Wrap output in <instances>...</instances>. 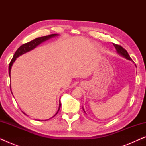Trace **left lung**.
<instances>
[{
  "label": "left lung",
  "mask_w": 146,
  "mask_h": 146,
  "mask_svg": "<svg viewBox=\"0 0 146 146\" xmlns=\"http://www.w3.org/2000/svg\"><path fill=\"white\" fill-rule=\"evenodd\" d=\"M113 44V46H114V47L115 48V49H116L117 53H119V54L121 55L124 58H125L126 59L129 60H131V58H130V56H129V55L128 54V53H127V52L123 48L122 46H121L120 45L115 44Z\"/></svg>",
  "instance_id": "left-lung-1"
}]
</instances>
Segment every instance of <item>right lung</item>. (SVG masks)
Here are the masks:
<instances>
[{"mask_svg": "<svg viewBox=\"0 0 146 146\" xmlns=\"http://www.w3.org/2000/svg\"><path fill=\"white\" fill-rule=\"evenodd\" d=\"M57 35H58L57 34H52V35H48V36H45L37 38L29 42L25 43V44H23L22 46H20L19 48L17 49V50L16 51V52L15 53V54H14V56H13V58H12V60H11V62H10V64H9V74L10 76H11V67H12V66H13V62L15 61V60H16V58H17L20 56L22 55V54H23L27 52L31 51V50L34 49V48H35L38 45H39L40 44H41L42 42H43L47 40H48L49 38H52V37L56 36H57ZM10 88H11V85H10ZM60 106H61V103H60V101L59 108H58V111H57V113H56V115L57 114L59 110H60ZM25 114L26 115V113H25ZM55 115H54V116H55Z\"/></svg>", "mask_w": 146, "mask_h": 146, "instance_id": "1", "label": "right lung"}]
</instances>
